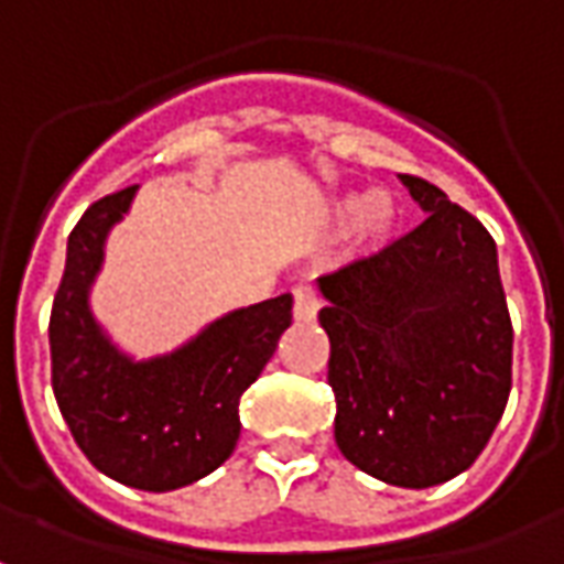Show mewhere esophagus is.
Segmentation results:
<instances>
[{
    "label": "esophagus",
    "mask_w": 564,
    "mask_h": 564,
    "mask_svg": "<svg viewBox=\"0 0 564 564\" xmlns=\"http://www.w3.org/2000/svg\"><path fill=\"white\" fill-rule=\"evenodd\" d=\"M319 311V299L311 286H295L293 290V317L295 323H314Z\"/></svg>",
    "instance_id": "esophagus-1"
}]
</instances>
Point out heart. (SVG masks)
I'll use <instances>...</instances> for the list:
<instances>
[{"label": "heart", "mask_w": 564, "mask_h": 564, "mask_svg": "<svg viewBox=\"0 0 564 564\" xmlns=\"http://www.w3.org/2000/svg\"><path fill=\"white\" fill-rule=\"evenodd\" d=\"M404 210L399 198L383 189H359V193H344L332 205V223L338 229H356L359 247L375 253L387 247L402 226Z\"/></svg>", "instance_id": "b5f03b06"}]
</instances>
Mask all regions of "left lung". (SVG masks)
<instances>
[{"label": "left lung", "mask_w": 564, "mask_h": 564, "mask_svg": "<svg viewBox=\"0 0 564 564\" xmlns=\"http://www.w3.org/2000/svg\"><path fill=\"white\" fill-rule=\"evenodd\" d=\"M429 214L375 257L317 278L335 444L359 471L425 489L468 471L510 395L513 329L484 223L423 177Z\"/></svg>", "instance_id": "8db88e82"}]
</instances>
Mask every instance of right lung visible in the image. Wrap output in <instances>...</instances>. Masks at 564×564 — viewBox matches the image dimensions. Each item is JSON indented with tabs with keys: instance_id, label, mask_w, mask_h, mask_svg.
Instances as JSON below:
<instances>
[{
	"instance_id": "1",
	"label": "right lung",
	"mask_w": 564,
	"mask_h": 564,
	"mask_svg": "<svg viewBox=\"0 0 564 564\" xmlns=\"http://www.w3.org/2000/svg\"><path fill=\"white\" fill-rule=\"evenodd\" d=\"M139 186L99 198L68 235L66 271L51 311V378L59 414L84 456L117 484L169 492L232 456L241 392L262 375L293 323V295L235 307L169 354H127L96 319L93 283L108 235Z\"/></svg>"
}]
</instances>
